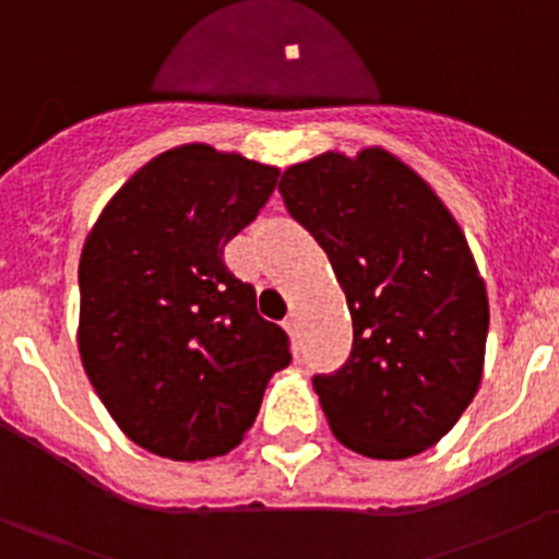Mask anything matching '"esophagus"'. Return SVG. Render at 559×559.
<instances>
[{"instance_id": "34e87169", "label": "esophagus", "mask_w": 559, "mask_h": 559, "mask_svg": "<svg viewBox=\"0 0 559 559\" xmlns=\"http://www.w3.org/2000/svg\"><path fill=\"white\" fill-rule=\"evenodd\" d=\"M284 330L289 332L292 337H297V319H295V316H289V319L284 321Z\"/></svg>"}]
</instances>
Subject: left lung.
Segmentation results:
<instances>
[{"label": "left lung", "mask_w": 559, "mask_h": 559, "mask_svg": "<svg viewBox=\"0 0 559 559\" xmlns=\"http://www.w3.org/2000/svg\"><path fill=\"white\" fill-rule=\"evenodd\" d=\"M278 191L352 313L346 365L313 379L332 436L370 460L436 447L476 397L489 330L487 286L452 211L381 145L292 165Z\"/></svg>", "instance_id": "left-lung-1"}]
</instances>
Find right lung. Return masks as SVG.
<instances>
[{"instance_id": "1", "label": "right lung", "mask_w": 559, "mask_h": 559, "mask_svg": "<svg viewBox=\"0 0 559 559\" xmlns=\"http://www.w3.org/2000/svg\"><path fill=\"white\" fill-rule=\"evenodd\" d=\"M278 183V167L189 143L140 167L83 243L78 348L123 436L178 462L233 452L267 381L292 359L286 332L224 264Z\"/></svg>"}]
</instances>
